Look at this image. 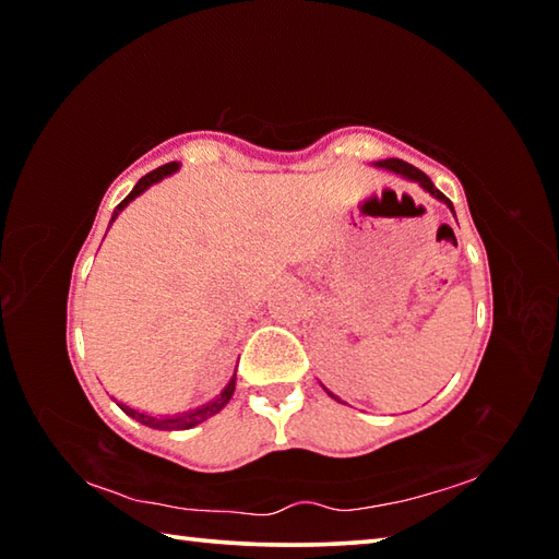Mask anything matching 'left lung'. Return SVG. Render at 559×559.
Segmentation results:
<instances>
[{"mask_svg": "<svg viewBox=\"0 0 559 559\" xmlns=\"http://www.w3.org/2000/svg\"><path fill=\"white\" fill-rule=\"evenodd\" d=\"M374 167H382V169H390V173H394V175H400V177H404V179H412V182H416L419 185L424 192H429L433 200H439V202H443L449 206V210L453 212V204H451V200L447 194H441L437 187H433V182L431 179L421 173V169H416V167H412L409 163H404V159H396V157H390V159H380V163H374ZM456 216V214H453ZM325 390V386H323ZM328 392V390H325ZM330 396H333V400H337V396L333 394V392H328ZM340 402V400H337Z\"/></svg>", "mask_w": 559, "mask_h": 559, "instance_id": "8db88e82", "label": "left lung"}]
</instances>
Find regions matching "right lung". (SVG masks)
<instances>
[{
  "label": "right lung",
  "mask_w": 559,
  "mask_h": 559,
  "mask_svg": "<svg viewBox=\"0 0 559 559\" xmlns=\"http://www.w3.org/2000/svg\"><path fill=\"white\" fill-rule=\"evenodd\" d=\"M179 169V163H167V165H163V167H157V169H153V173L150 175H145L143 179H140V182L132 187V192L126 197V200H122L118 206H116V212H112V216H110V224L118 219V214L126 210V206L135 200V197H140L145 192V189H150L153 185H157V182H163L165 177H169V175H175ZM108 224V226H110ZM234 390H236V372L231 374V380H229V384L224 386V390L214 396L212 402H206V404H202V406H197V409H192V412H182V414H175V416H155V414H147V412H140V409H135V406H128L126 402H118V406L122 412H126L128 416H132V419L135 421H140V424H145V427H150V429H159V431H175V429H192V427H197V424H202V421H206L210 419V416H214V414H219L226 404H229V400H231V394H234Z\"/></svg>",
  "instance_id": "right-lung-1"
}]
</instances>
